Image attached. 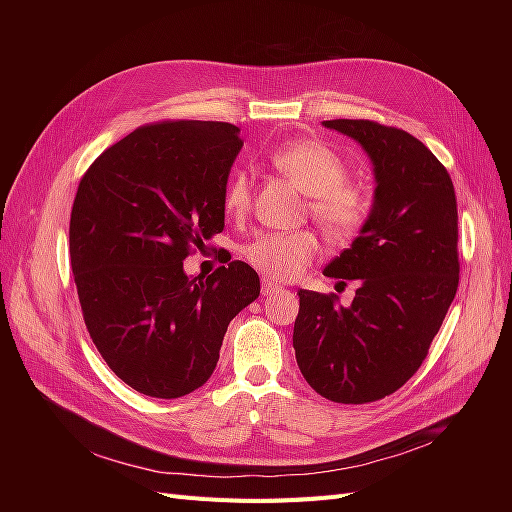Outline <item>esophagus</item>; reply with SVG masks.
Masks as SVG:
<instances>
[{
  "label": "esophagus",
  "instance_id": "1",
  "mask_svg": "<svg viewBox=\"0 0 512 512\" xmlns=\"http://www.w3.org/2000/svg\"><path fill=\"white\" fill-rule=\"evenodd\" d=\"M280 290H282V286L277 284V282H273V280H269V277H265V280H262V294H265V297H271V294L280 292Z\"/></svg>",
  "mask_w": 512,
  "mask_h": 512
}]
</instances>
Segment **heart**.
Returning <instances> with one entry per match:
<instances>
[{
    "label": "heart",
    "mask_w": 512,
    "mask_h": 512,
    "mask_svg": "<svg viewBox=\"0 0 512 512\" xmlns=\"http://www.w3.org/2000/svg\"><path fill=\"white\" fill-rule=\"evenodd\" d=\"M271 164L309 196V213L324 235L333 241H348L359 235L369 218L365 192L348 181V166L337 153L318 141H288L275 147ZM252 203V181L247 173L232 175L224 190V211L241 215ZM320 252L318 237L312 230L265 232L243 247L250 265L269 280H294Z\"/></svg>",
    "instance_id": "1"
}]
</instances>
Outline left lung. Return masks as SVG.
Returning <instances> with one entry per match:
<instances>
[{"label":"left lung","mask_w":512,"mask_h":512,"mask_svg":"<svg viewBox=\"0 0 512 512\" xmlns=\"http://www.w3.org/2000/svg\"><path fill=\"white\" fill-rule=\"evenodd\" d=\"M367 151L376 194L369 218L324 275L359 280L350 307L299 290L292 346L303 378L335 404H369L421 367L459 286L451 175L412 134L369 119H333Z\"/></svg>","instance_id":"1"}]
</instances>
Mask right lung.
Wrapping results in <instances>:
<instances>
[{
    "label": "right lung",
    "instance_id": "1",
    "mask_svg": "<svg viewBox=\"0 0 512 512\" xmlns=\"http://www.w3.org/2000/svg\"><path fill=\"white\" fill-rule=\"evenodd\" d=\"M226 121L136 128L87 168L70 215L83 320L106 365L134 391L177 399L203 386L230 320L260 294L241 260L207 280L183 260L224 230V190L241 151Z\"/></svg>",
    "mask_w": 512,
    "mask_h": 512
}]
</instances>
